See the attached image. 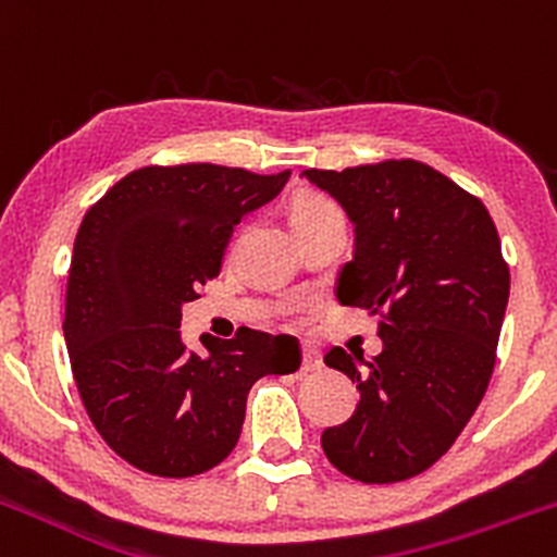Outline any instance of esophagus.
Here are the masks:
<instances>
[{
	"mask_svg": "<svg viewBox=\"0 0 557 557\" xmlns=\"http://www.w3.org/2000/svg\"><path fill=\"white\" fill-rule=\"evenodd\" d=\"M319 368H322V357H319V351L313 349V346H302L300 371L308 373V371H319Z\"/></svg>",
	"mask_w": 557,
	"mask_h": 557,
	"instance_id": "obj_1",
	"label": "esophagus"
}]
</instances>
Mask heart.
<instances>
[{
  "mask_svg": "<svg viewBox=\"0 0 557 557\" xmlns=\"http://www.w3.org/2000/svg\"><path fill=\"white\" fill-rule=\"evenodd\" d=\"M333 202L322 195H300L289 208V219L297 222V219H306V216H317V213L324 211H333Z\"/></svg>",
  "mask_w": 557,
  "mask_h": 557,
  "instance_id": "obj_1",
  "label": "heart"
}]
</instances>
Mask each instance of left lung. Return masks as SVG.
I'll return each instance as SVG.
<instances>
[{"label":"left lung","mask_w":557,"mask_h":557,"mask_svg":"<svg viewBox=\"0 0 557 557\" xmlns=\"http://www.w3.org/2000/svg\"><path fill=\"white\" fill-rule=\"evenodd\" d=\"M355 224L341 306L384 311V346L366 360L341 346L324 362L357 382L344 425L322 433L341 473L368 484L431 468L476 411L495 366L509 268L482 200L414 159L302 170Z\"/></svg>","instance_id":"obj_1"}]
</instances>
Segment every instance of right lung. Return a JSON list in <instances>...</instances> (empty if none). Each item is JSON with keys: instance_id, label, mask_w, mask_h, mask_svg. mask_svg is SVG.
Segmentation results:
<instances>
[{"instance_id": "right-lung-1", "label": "right lung", "mask_w": 557, "mask_h": 557, "mask_svg": "<svg viewBox=\"0 0 557 557\" xmlns=\"http://www.w3.org/2000/svg\"><path fill=\"white\" fill-rule=\"evenodd\" d=\"M289 170L143 168L89 208L73 246L64 341L94 428L126 463L184 479L235 449L257 379L300 368L292 335L240 327L208 357L186 351L181 308L219 276L233 227Z\"/></svg>"}]
</instances>
